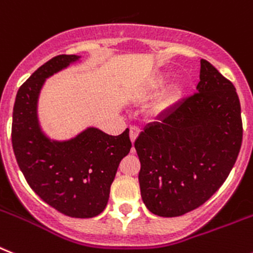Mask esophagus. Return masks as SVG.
<instances>
[{"instance_id":"1","label":"esophagus","mask_w":253,"mask_h":253,"mask_svg":"<svg viewBox=\"0 0 253 253\" xmlns=\"http://www.w3.org/2000/svg\"><path fill=\"white\" fill-rule=\"evenodd\" d=\"M139 133H140V128L139 127H136V126H132L130 128V139H131V141H135V140L137 139V136H139Z\"/></svg>"}]
</instances>
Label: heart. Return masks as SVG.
Listing matches in <instances>:
<instances>
[{
  "label": "heart",
  "mask_w": 253,
  "mask_h": 253,
  "mask_svg": "<svg viewBox=\"0 0 253 253\" xmlns=\"http://www.w3.org/2000/svg\"><path fill=\"white\" fill-rule=\"evenodd\" d=\"M153 86H156V84H153ZM152 87H149V88H152ZM179 92V88L176 86H169L161 91L150 104V113L154 114V116H163L165 113H167L172 108L175 101L177 100Z\"/></svg>",
  "instance_id": "heart-1"
}]
</instances>
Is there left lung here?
I'll return each instance as SVG.
<instances>
[{"instance_id":"left-lung-1","label":"left lung","mask_w":253,"mask_h":253,"mask_svg":"<svg viewBox=\"0 0 253 253\" xmlns=\"http://www.w3.org/2000/svg\"><path fill=\"white\" fill-rule=\"evenodd\" d=\"M197 92L145 127L135 141L146 209L176 217L198 209L224 184L242 145L234 84L201 60Z\"/></svg>"}]
</instances>
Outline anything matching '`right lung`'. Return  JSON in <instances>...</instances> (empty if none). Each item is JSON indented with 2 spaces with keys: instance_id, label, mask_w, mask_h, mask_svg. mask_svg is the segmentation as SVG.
<instances>
[{
  "instance_id": "1",
  "label": "right lung",
  "mask_w": 253,
  "mask_h": 253,
  "mask_svg": "<svg viewBox=\"0 0 253 253\" xmlns=\"http://www.w3.org/2000/svg\"><path fill=\"white\" fill-rule=\"evenodd\" d=\"M80 58L58 55L20 86L12 112L11 141L19 169L33 192L64 215L88 218L107 207L117 169L132 144L128 128L112 136L88 127L67 141L48 139L41 130L37 101L44 81Z\"/></svg>"
}]
</instances>
